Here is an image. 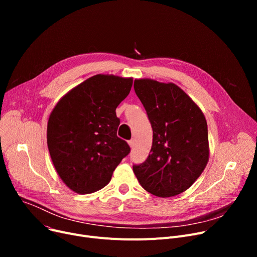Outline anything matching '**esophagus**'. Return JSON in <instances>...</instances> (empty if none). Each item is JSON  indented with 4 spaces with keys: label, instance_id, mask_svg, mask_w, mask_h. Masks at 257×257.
<instances>
[{
    "label": "esophagus",
    "instance_id": "esophagus-1",
    "mask_svg": "<svg viewBox=\"0 0 257 257\" xmlns=\"http://www.w3.org/2000/svg\"><path fill=\"white\" fill-rule=\"evenodd\" d=\"M128 144H129V146H130L131 149H133V148H134V140L129 141V142H128Z\"/></svg>",
    "mask_w": 257,
    "mask_h": 257
}]
</instances>
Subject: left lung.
<instances>
[{
  "mask_svg": "<svg viewBox=\"0 0 257 257\" xmlns=\"http://www.w3.org/2000/svg\"><path fill=\"white\" fill-rule=\"evenodd\" d=\"M153 129L151 151L133 172L147 192L168 198L185 192L204 171L209 158L206 118L176 84L134 80Z\"/></svg>",
  "mask_w": 257,
  "mask_h": 257,
  "instance_id": "left-lung-1",
  "label": "left lung"
}]
</instances>
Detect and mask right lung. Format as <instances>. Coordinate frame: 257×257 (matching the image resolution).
I'll return each mask as SVG.
<instances>
[{
  "label": "right lung",
  "mask_w": 257,
  "mask_h": 257,
  "mask_svg": "<svg viewBox=\"0 0 257 257\" xmlns=\"http://www.w3.org/2000/svg\"><path fill=\"white\" fill-rule=\"evenodd\" d=\"M132 78L92 76L58 101L49 116L47 143L63 183L77 194H91L109 183L130 152L117 138L115 109L131 90Z\"/></svg>",
  "instance_id": "add662e5"
}]
</instances>
